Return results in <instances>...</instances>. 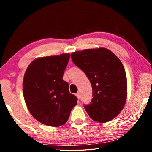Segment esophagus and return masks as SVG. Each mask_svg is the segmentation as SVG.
I'll list each match as a JSON object with an SVG mask.
<instances>
[{"label":"esophagus","instance_id":"34e87169","mask_svg":"<svg viewBox=\"0 0 152 152\" xmlns=\"http://www.w3.org/2000/svg\"><path fill=\"white\" fill-rule=\"evenodd\" d=\"M76 96L77 98H78V99H80V94L79 93H76Z\"/></svg>","mask_w":152,"mask_h":152}]
</instances>
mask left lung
I'll return each instance as SVG.
<instances>
[{"instance_id":"8db88e82","label":"left lung","mask_w":152,"mask_h":152,"mask_svg":"<svg viewBox=\"0 0 152 152\" xmlns=\"http://www.w3.org/2000/svg\"><path fill=\"white\" fill-rule=\"evenodd\" d=\"M71 58L91 83L93 98L84 106L90 117L99 123L114 119L124 107L127 94L121 61L111 51L102 48L76 51Z\"/></svg>"}]
</instances>
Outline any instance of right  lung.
I'll return each instance as SVG.
<instances>
[{
    "label": "right lung",
    "instance_id": "obj_1",
    "mask_svg": "<svg viewBox=\"0 0 152 152\" xmlns=\"http://www.w3.org/2000/svg\"><path fill=\"white\" fill-rule=\"evenodd\" d=\"M70 54L47 56L33 60L28 66L23 82L25 103L31 114L43 124L64 125L77 104V97L69 92L63 80Z\"/></svg>",
    "mask_w": 152,
    "mask_h": 152
}]
</instances>
